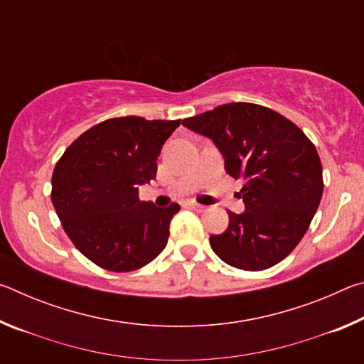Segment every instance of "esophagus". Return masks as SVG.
Masks as SVG:
<instances>
[{
	"mask_svg": "<svg viewBox=\"0 0 364 364\" xmlns=\"http://www.w3.org/2000/svg\"><path fill=\"white\" fill-rule=\"evenodd\" d=\"M188 208H193V210H196V212H202L204 210V205H200V204H196V202H188Z\"/></svg>",
	"mask_w": 364,
	"mask_h": 364,
	"instance_id": "1",
	"label": "esophagus"
}]
</instances>
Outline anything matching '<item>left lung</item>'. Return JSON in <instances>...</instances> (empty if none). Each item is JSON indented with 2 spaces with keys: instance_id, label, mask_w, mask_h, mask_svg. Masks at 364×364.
<instances>
[{
  "instance_id": "1",
  "label": "left lung",
  "mask_w": 364,
  "mask_h": 364,
  "mask_svg": "<svg viewBox=\"0 0 364 364\" xmlns=\"http://www.w3.org/2000/svg\"><path fill=\"white\" fill-rule=\"evenodd\" d=\"M210 138L226 173L241 180L245 212L228 210L226 231L210 245L234 268L262 271L291 254L304 237L323 196V167L300 128L268 107L231 102L183 120Z\"/></svg>"
}]
</instances>
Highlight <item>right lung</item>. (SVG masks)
<instances>
[{"label": "right lung", "instance_id": "obj_1", "mask_svg": "<svg viewBox=\"0 0 364 364\" xmlns=\"http://www.w3.org/2000/svg\"><path fill=\"white\" fill-rule=\"evenodd\" d=\"M180 120L117 117L97 123L67 147L53 173V205L82 254L104 269L144 267L167 245L180 205L138 197L157 173V157Z\"/></svg>", "mask_w": 364, "mask_h": 364}]
</instances>
